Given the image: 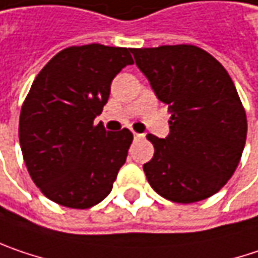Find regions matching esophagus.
I'll return each instance as SVG.
<instances>
[{"label": "esophagus", "mask_w": 258, "mask_h": 258, "mask_svg": "<svg viewBox=\"0 0 258 258\" xmlns=\"http://www.w3.org/2000/svg\"><path fill=\"white\" fill-rule=\"evenodd\" d=\"M144 135H141V134H137V132H134V138L138 139V138H142Z\"/></svg>", "instance_id": "34e87169"}]
</instances>
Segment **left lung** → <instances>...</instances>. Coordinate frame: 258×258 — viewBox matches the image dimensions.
I'll list each match as a JSON object with an SVG mask.
<instances>
[{
  "label": "left lung",
  "mask_w": 258,
  "mask_h": 258,
  "mask_svg": "<svg viewBox=\"0 0 258 258\" xmlns=\"http://www.w3.org/2000/svg\"><path fill=\"white\" fill-rule=\"evenodd\" d=\"M138 69L172 114L170 134H148L154 157L144 172L158 195L189 204L219 192L236 170L247 116L226 69L195 45L131 48Z\"/></svg>",
  "instance_id": "left-lung-1"
}]
</instances>
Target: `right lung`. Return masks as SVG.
Wrapping results in <instances>:
<instances>
[{
	"instance_id": "add662e5",
	"label": "right lung",
	"mask_w": 258,
	"mask_h": 258,
	"mask_svg": "<svg viewBox=\"0 0 258 258\" xmlns=\"http://www.w3.org/2000/svg\"><path fill=\"white\" fill-rule=\"evenodd\" d=\"M134 64L131 49L69 46L39 72L22 105L19 139L28 172L51 201L89 209L111 192L134 135L94 124L110 85Z\"/></svg>"
}]
</instances>
